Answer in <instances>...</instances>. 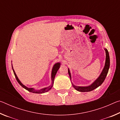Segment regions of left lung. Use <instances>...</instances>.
I'll return each mask as SVG.
<instances>
[{
  "instance_id": "obj_1",
  "label": "left lung",
  "mask_w": 120,
  "mask_h": 120,
  "mask_svg": "<svg viewBox=\"0 0 120 120\" xmlns=\"http://www.w3.org/2000/svg\"><path fill=\"white\" fill-rule=\"evenodd\" d=\"M104 50L105 51V53H106V59H105L104 67L103 68L101 75H99V76L97 78V79H96V80L94 81L92 84L88 86H77L73 84L72 82H71V84L73 87H74V88L76 89V90L80 92H90V91L93 90L94 89H96L99 86H101V85L102 84V83L104 82L105 79L106 78L107 75V73H108L109 69V65H110V60H109V56L108 50H107L106 48H105ZM68 74L69 75L71 80V76L70 70L69 68Z\"/></svg>"
}]
</instances>
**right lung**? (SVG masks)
<instances>
[{
	"label": "right lung",
	"instance_id": "obj_1",
	"mask_svg": "<svg viewBox=\"0 0 120 120\" xmlns=\"http://www.w3.org/2000/svg\"><path fill=\"white\" fill-rule=\"evenodd\" d=\"M11 62H12V61H11ZM60 65H61L60 63L58 62V63H56V64H54L52 70V72H51V81H52L51 85L50 86H49V87H45V88H42V89H40V90H35V89L33 88H28V87L25 86V85H24L23 84H22L21 81L19 80V79L17 77V75H16L15 71H14V69H13V65H12V64H11L12 69H13L14 75H15V78L16 79V80H17V82L19 83V85H21V86L22 87H23L24 88H25V89H26V90H28V92H32V93H36V94H42V93H44L45 92H48V91H49L50 89L52 88L53 85L54 77H55V76H56V72H57L58 69L60 68Z\"/></svg>",
	"mask_w": 120,
	"mask_h": 120
}]
</instances>
